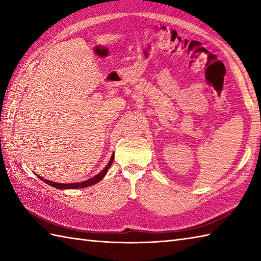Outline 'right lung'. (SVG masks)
Masks as SVG:
<instances>
[{
    "label": "right lung",
    "mask_w": 261,
    "mask_h": 261,
    "mask_svg": "<svg viewBox=\"0 0 261 261\" xmlns=\"http://www.w3.org/2000/svg\"><path fill=\"white\" fill-rule=\"evenodd\" d=\"M113 159H114V153H112V156H111V159L110 162L108 163V165L105 166V167L103 168L102 171H99V173L97 175H95L94 177H92V178L87 179V180H84V181H81V182H69V184H62V182H55V181H51V180H48V179H45L42 178V177L38 176L39 178H40L41 180H43L46 182V184L50 185L53 187H56V188H59V190H76V188H83V187H88V186H92L94 184H96V182H98L99 180H101L103 177L107 175L109 168L111 167V165H112L113 163Z\"/></svg>",
    "instance_id": "obj_1"
}]
</instances>
